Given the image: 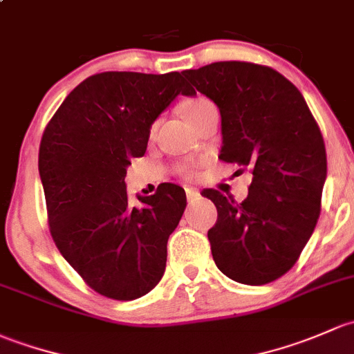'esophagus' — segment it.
Wrapping results in <instances>:
<instances>
[{"label": "esophagus", "instance_id": "34e87169", "mask_svg": "<svg viewBox=\"0 0 354 354\" xmlns=\"http://www.w3.org/2000/svg\"><path fill=\"white\" fill-rule=\"evenodd\" d=\"M185 196H187L189 203H194L196 199H199V192L196 189H185Z\"/></svg>", "mask_w": 354, "mask_h": 354}]
</instances>
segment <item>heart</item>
<instances>
[{
    "mask_svg": "<svg viewBox=\"0 0 354 354\" xmlns=\"http://www.w3.org/2000/svg\"><path fill=\"white\" fill-rule=\"evenodd\" d=\"M211 102L206 100V98L203 97H198V98H192V100H187L184 105H182V112H184V115L187 118L189 122H194L196 119L199 118V115L203 114L204 111H206L207 107H211ZM185 176H191V170H184Z\"/></svg>",
    "mask_w": 354,
    "mask_h": 354,
    "instance_id": "heart-1",
    "label": "heart"
}]
</instances>
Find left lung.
I'll use <instances>...</instances> for the list:
<instances>
[{
    "instance_id": "8db88e82",
    "label": "left lung",
    "mask_w": 354,
    "mask_h": 354,
    "mask_svg": "<svg viewBox=\"0 0 354 354\" xmlns=\"http://www.w3.org/2000/svg\"><path fill=\"white\" fill-rule=\"evenodd\" d=\"M182 75L220 109V158L252 172L242 203L203 191L218 209L207 232L214 264L243 285L274 281L293 268L319 220L322 133L300 90L272 68L220 61Z\"/></svg>"
}]
</instances>
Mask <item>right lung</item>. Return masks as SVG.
Listing matches in <instances>:
<instances>
[{
  "label": "right lung",
  "mask_w": 354,
  "mask_h": 354,
  "mask_svg": "<svg viewBox=\"0 0 354 354\" xmlns=\"http://www.w3.org/2000/svg\"><path fill=\"white\" fill-rule=\"evenodd\" d=\"M194 95L180 73L105 71L64 98L42 134L39 174L54 243L97 293L136 300L165 272L167 242L185 192L158 185L131 207L126 169L143 156L150 127L177 95Z\"/></svg>",
  "instance_id": "obj_1"
}]
</instances>
